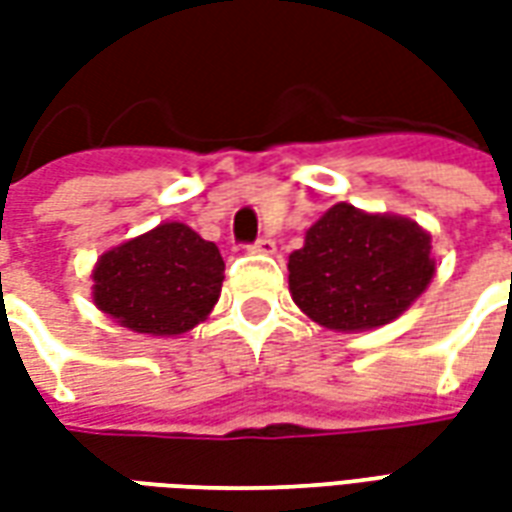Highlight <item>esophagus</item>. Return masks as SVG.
Instances as JSON below:
<instances>
[{
  "label": "esophagus",
  "mask_w": 512,
  "mask_h": 512,
  "mask_svg": "<svg viewBox=\"0 0 512 512\" xmlns=\"http://www.w3.org/2000/svg\"><path fill=\"white\" fill-rule=\"evenodd\" d=\"M249 252H255V255H274V252H277V244H274L271 238H257L255 244L249 246Z\"/></svg>",
  "instance_id": "obj_1"
}]
</instances>
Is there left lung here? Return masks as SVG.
<instances>
[{"instance_id":"8db88e82","label":"left lung","mask_w":512,"mask_h":512,"mask_svg":"<svg viewBox=\"0 0 512 512\" xmlns=\"http://www.w3.org/2000/svg\"><path fill=\"white\" fill-rule=\"evenodd\" d=\"M436 274L430 233L397 213L337 202L288 257L290 296L310 321L334 332L392 323Z\"/></svg>"}]
</instances>
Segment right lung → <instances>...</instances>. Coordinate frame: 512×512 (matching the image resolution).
I'll list each match as a JSON object with an SVG mask.
<instances>
[{
  "mask_svg": "<svg viewBox=\"0 0 512 512\" xmlns=\"http://www.w3.org/2000/svg\"><path fill=\"white\" fill-rule=\"evenodd\" d=\"M222 282L219 246L189 224L164 222L98 257L93 301L128 332L178 337L211 315Z\"/></svg>",
  "mask_w": 512,
  "mask_h": 512,
  "instance_id": "right-lung-1",
  "label": "right lung"
}]
</instances>
